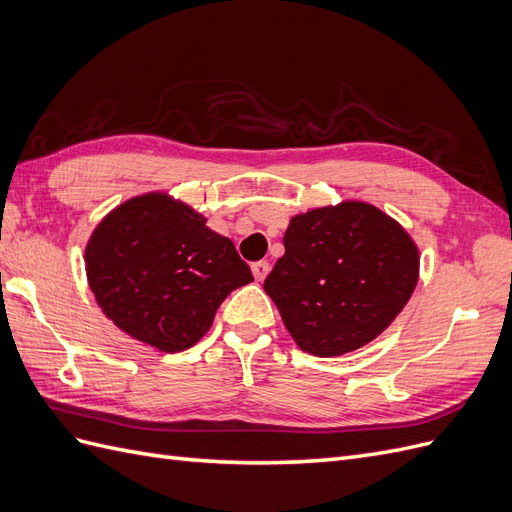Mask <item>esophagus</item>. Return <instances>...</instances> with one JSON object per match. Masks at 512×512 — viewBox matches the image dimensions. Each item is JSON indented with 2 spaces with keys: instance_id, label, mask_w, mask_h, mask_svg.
Here are the masks:
<instances>
[{
  "instance_id": "esophagus-1",
  "label": "esophagus",
  "mask_w": 512,
  "mask_h": 512,
  "mask_svg": "<svg viewBox=\"0 0 512 512\" xmlns=\"http://www.w3.org/2000/svg\"><path fill=\"white\" fill-rule=\"evenodd\" d=\"M269 262L267 260H260V262H254L252 265V273H254V277H256V282H262L265 280V277L269 275Z\"/></svg>"
}]
</instances>
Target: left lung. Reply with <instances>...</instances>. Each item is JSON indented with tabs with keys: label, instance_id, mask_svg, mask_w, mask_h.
<instances>
[{
	"label": "left lung",
	"instance_id": "8db88e82",
	"mask_svg": "<svg viewBox=\"0 0 512 512\" xmlns=\"http://www.w3.org/2000/svg\"><path fill=\"white\" fill-rule=\"evenodd\" d=\"M265 280L288 333L314 356H342L389 329L410 301L421 256L408 230L363 200L290 218Z\"/></svg>",
	"mask_w": 512,
	"mask_h": 512
}]
</instances>
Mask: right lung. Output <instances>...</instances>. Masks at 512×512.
I'll return each instance as SVG.
<instances>
[{"instance_id": "obj_1", "label": "right lung", "mask_w": 512, "mask_h": 512, "mask_svg": "<svg viewBox=\"0 0 512 512\" xmlns=\"http://www.w3.org/2000/svg\"><path fill=\"white\" fill-rule=\"evenodd\" d=\"M85 271L104 316L160 352L192 348L228 294L254 282L232 241L168 192L106 213L85 245Z\"/></svg>"}]
</instances>
